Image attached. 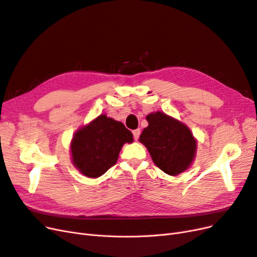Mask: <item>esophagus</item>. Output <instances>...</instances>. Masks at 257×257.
I'll return each instance as SVG.
<instances>
[{"mask_svg":"<svg viewBox=\"0 0 257 257\" xmlns=\"http://www.w3.org/2000/svg\"><path fill=\"white\" fill-rule=\"evenodd\" d=\"M133 135H134V139H135V141H138L139 135H141V130H139V128L134 130V131H133Z\"/></svg>","mask_w":257,"mask_h":257,"instance_id":"34e87169","label":"esophagus"}]
</instances>
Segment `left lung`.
<instances>
[{
  "mask_svg": "<svg viewBox=\"0 0 257 257\" xmlns=\"http://www.w3.org/2000/svg\"><path fill=\"white\" fill-rule=\"evenodd\" d=\"M149 123L139 137V142L149 151L152 161L170 176L185 172L195 158L196 139L190 128L164 112L147 115Z\"/></svg>",
  "mask_w": 257,
  "mask_h": 257,
  "instance_id": "1",
  "label": "left lung"
}]
</instances>
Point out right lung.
<instances>
[{
    "label": "right lung",
    "mask_w": 257,
    "mask_h": 257,
    "mask_svg": "<svg viewBox=\"0 0 257 257\" xmlns=\"http://www.w3.org/2000/svg\"><path fill=\"white\" fill-rule=\"evenodd\" d=\"M132 142L133 134L122 122L100 114L75 133L71 143L73 164L85 177H100L118 161L123 145Z\"/></svg>",
    "instance_id": "add662e5"
}]
</instances>
